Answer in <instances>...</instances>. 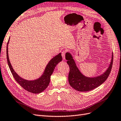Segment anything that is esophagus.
I'll list each match as a JSON object with an SVG mask.
<instances>
[{"label": "esophagus", "mask_w": 121, "mask_h": 121, "mask_svg": "<svg viewBox=\"0 0 121 121\" xmlns=\"http://www.w3.org/2000/svg\"><path fill=\"white\" fill-rule=\"evenodd\" d=\"M65 53H66V51L63 50L62 52V56L63 57V59L65 60Z\"/></svg>", "instance_id": "esophagus-1"}]
</instances>
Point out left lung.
Returning <instances> with one entry per match:
<instances>
[{
    "label": "left lung",
    "mask_w": 121,
    "mask_h": 121,
    "mask_svg": "<svg viewBox=\"0 0 121 121\" xmlns=\"http://www.w3.org/2000/svg\"><path fill=\"white\" fill-rule=\"evenodd\" d=\"M66 59L70 67L68 81L71 86L78 91H91L100 86L105 81L111 72L113 60V54L112 53L111 60L107 70L103 73L98 76L88 77L83 75L77 67L73 57L69 52L66 53Z\"/></svg>",
    "instance_id": "left-lung-1"
}]
</instances>
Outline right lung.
I'll use <instances>...</instances> for the list:
<instances>
[{"instance_id":"add662e5","label":"right lung","mask_w":121,"mask_h":121,"mask_svg":"<svg viewBox=\"0 0 121 121\" xmlns=\"http://www.w3.org/2000/svg\"><path fill=\"white\" fill-rule=\"evenodd\" d=\"M9 39L10 38L7 44V60L8 66L15 80L23 88L29 92L35 94L42 92L48 86L50 80V76L53 73L55 67L59 62L62 61V57L61 53H59L58 54L52 58L49 61L48 64H47L43 74L40 77L34 80H27L20 77V76L17 74V73L13 69L11 63L10 62L8 50Z\"/></svg>"}]
</instances>
